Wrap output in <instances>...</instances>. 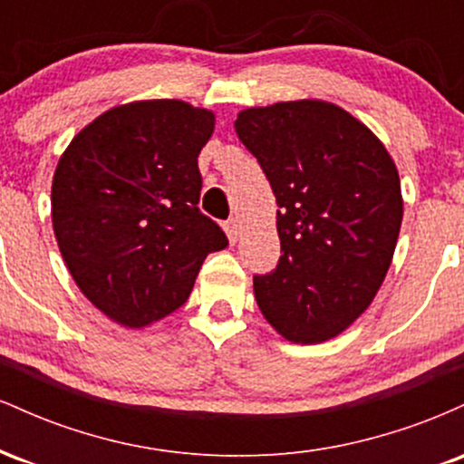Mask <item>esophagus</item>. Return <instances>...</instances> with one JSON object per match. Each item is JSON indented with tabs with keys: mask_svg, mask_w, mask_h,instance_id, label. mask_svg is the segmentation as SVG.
<instances>
[{
	"mask_svg": "<svg viewBox=\"0 0 464 464\" xmlns=\"http://www.w3.org/2000/svg\"><path fill=\"white\" fill-rule=\"evenodd\" d=\"M225 231H227L228 242L236 244L237 237H239V220H236V218H231V220H228L227 225H225Z\"/></svg>",
	"mask_w": 464,
	"mask_h": 464,
	"instance_id": "obj_1",
	"label": "esophagus"
}]
</instances>
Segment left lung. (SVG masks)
<instances>
[{
	"label": "left lung",
	"instance_id": "obj_1",
	"mask_svg": "<svg viewBox=\"0 0 464 464\" xmlns=\"http://www.w3.org/2000/svg\"><path fill=\"white\" fill-rule=\"evenodd\" d=\"M237 137L275 191V273L255 276L264 318L295 344L349 329L384 284L403 218L386 146L343 106L295 100L237 113Z\"/></svg>",
	"mask_w": 464,
	"mask_h": 464
}]
</instances>
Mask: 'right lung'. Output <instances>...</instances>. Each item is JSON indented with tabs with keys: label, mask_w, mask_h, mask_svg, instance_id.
Here are the masks:
<instances>
[{
	"label": "right lung",
	"mask_w": 464,
	"mask_h": 464,
	"mask_svg": "<svg viewBox=\"0 0 464 464\" xmlns=\"http://www.w3.org/2000/svg\"><path fill=\"white\" fill-rule=\"evenodd\" d=\"M214 126V111L183 100H137L95 117L58 159V248L80 292L121 327L179 310L207 255L228 244L196 207Z\"/></svg>",
	"instance_id": "right-lung-1"
}]
</instances>
